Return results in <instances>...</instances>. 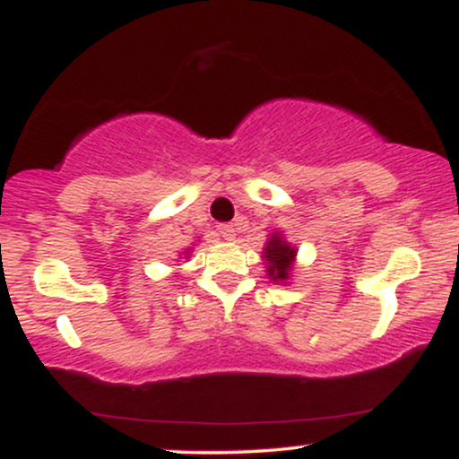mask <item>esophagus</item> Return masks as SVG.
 Segmentation results:
<instances>
[{
  "instance_id": "1",
  "label": "esophagus",
  "mask_w": 459,
  "mask_h": 459,
  "mask_svg": "<svg viewBox=\"0 0 459 459\" xmlns=\"http://www.w3.org/2000/svg\"><path fill=\"white\" fill-rule=\"evenodd\" d=\"M218 235L222 237V239H233V237H235L233 224H220L218 226Z\"/></svg>"
}]
</instances>
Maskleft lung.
<instances>
[{"label": "left lung", "mask_w": 459, "mask_h": 459, "mask_svg": "<svg viewBox=\"0 0 459 459\" xmlns=\"http://www.w3.org/2000/svg\"><path fill=\"white\" fill-rule=\"evenodd\" d=\"M298 247L289 244L282 230H272L270 239L263 247V263H265L267 278L273 284H287L291 281V273L296 270Z\"/></svg>", "instance_id": "left-lung-1"}]
</instances>
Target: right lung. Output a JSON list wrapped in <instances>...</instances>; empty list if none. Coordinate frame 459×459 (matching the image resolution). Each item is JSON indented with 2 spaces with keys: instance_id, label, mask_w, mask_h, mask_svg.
<instances>
[{
  "instance_id": "1",
  "label": "right lung",
  "mask_w": 459,
  "mask_h": 459,
  "mask_svg": "<svg viewBox=\"0 0 459 459\" xmlns=\"http://www.w3.org/2000/svg\"><path fill=\"white\" fill-rule=\"evenodd\" d=\"M189 255H192V246L186 247V250H183L181 255H178V259H189Z\"/></svg>"
}]
</instances>
